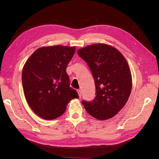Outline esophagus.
Segmentation results:
<instances>
[{"mask_svg": "<svg viewBox=\"0 0 159 159\" xmlns=\"http://www.w3.org/2000/svg\"><path fill=\"white\" fill-rule=\"evenodd\" d=\"M78 95H79V97L81 98V91L80 89L78 90Z\"/></svg>", "mask_w": 159, "mask_h": 159, "instance_id": "esophagus-1", "label": "esophagus"}]
</instances>
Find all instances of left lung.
Wrapping results in <instances>:
<instances>
[{
	"mask_svg": "<svg viewBox=\"0 0 159 159\" xmlns=\"http://www.w3.org/2000/svg\"><path fill=\"white\" fill-rule=\"evenodd\" d=\"M88 64L95 84L92 102L83 101L87 112L100 121L114 117L127 102L132 89V76L128 62L115 48L94 44L78 50Z\"/></svg>",
	"mask_w": 159,
	"mask_h": 159,
	"instance_id": "obj_1",
	"label": "left lung"
}]
</instances>
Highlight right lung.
<instances>
[{
  "label": "right lung",
  "instance_id": "1",
  "mask_svg": "<svg viewBox=\"0 0 159 159\" xmlns=\"http://www.w3.org/2000/svg\"><path fill=\"white\" fill-rule=\"evenodd\" d=\"M75 46L41 47L33 52L23 67L22 81L28 104L37 115L52 120L66 111L78 92L70 86L67 66L74 56Z\"/></svg>",
  "mask_w": 159,
  "mask_h": 159
}]
</instances>
